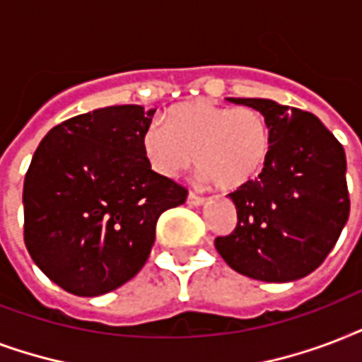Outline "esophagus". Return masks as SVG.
Segmentation results:
<instances>
[{
  "instance_id": "34e87169",
  "label": "esophagus",
  "mask_w": 362,
  "mask_h": 362,
  "mask_svg": "<svg viewBox=\"0 0 362 362\" xmlns=\"http://www.w3.org/2000/svg\"><path fill=\"white\" fill-rule=\"evenodd\" d=\"M187 202H189V204H192V206H200V204H204V202H206V198L200 194H196V192H189V196H187Z\"/></svg>"
}]
</instances>
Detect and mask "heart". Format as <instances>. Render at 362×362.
Masks as SVG:
<instances>
[{"label":"heart","mask_w":362,"mask_h":362,"mask_svg":"<svg viewBox=\"0 0 362 362\" xmlns=\"http://www.w3.org/2000/svg\"><path fill=\"white\" fill-rule=\"evenodd\" d=\"M141 149L151 168L164 177H177L196 155L202 177L223 190H238L262 172L272 151V132L257 109L196 100L170 109L166 124L147 126Z\"/></svg>","instance_id":"1"}]
</instances>
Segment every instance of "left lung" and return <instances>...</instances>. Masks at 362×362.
Here are the masks:
<instances>
[{
    "label": "left lung",
    "mask_w": 362,
    "mask_h": 362,
    "mask_svg": "<svg viewBox=\"0 0 362 362\" xmlns=\"http://www.w3.org/2000/svg\"><path fill=\"white\" fill-rule=\"evenodd\" d=\"M264 115L268 162L255 181L230 192L238 225L215 247L232 270L270 283L312 274L349 217L346 153L315 115L262 98H226Z\"/></svg>",
    "instance_id": "8db88e82"
}]
</instances>
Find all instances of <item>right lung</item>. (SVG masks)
I'll return each instance as SVG.
<instances>
[{"label":"right lung","instance_id":"obj_1","mask_svg":"<svg viewBox=\"0 0 362 362\" xmlns=\"http://www.w3.org/2000/svg\"><path fill=\"white\" fill-rule=\"evenodd\" d=\"M155 109L111 105L64 120L39 143L24 179V242L67 293L100 296L147 262L156 221L187 189L151 170L141 149Z\"/></svg>","mask_w":362,"mask_h":362}]
</instances>
